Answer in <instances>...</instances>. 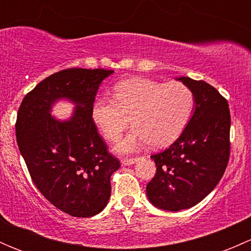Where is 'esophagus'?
<instances>
[{
	"mask_svg": "<svg viewBox=\"0 0 251 251\" xmlns=\"http://www.w3.org/2000/svg\"><path fill=\"white\" fill-rule=\"evenodd\" d=\"M137 160H138V158H123L121 159V164L125 166L133 165V164H135Z\"/></svg>",
	"mask_w": 251,
	"mask_h": 251,
	"instance_id": "1",
	"label": "esophagus"
}]
</instances>
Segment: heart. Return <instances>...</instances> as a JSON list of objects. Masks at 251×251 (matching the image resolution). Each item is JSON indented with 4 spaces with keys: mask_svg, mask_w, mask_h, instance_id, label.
I'll return each mask as SVG.
<instances>
[{
    "mask_svg": "<svg viewBox=\"0 0 251 251\" xmlns=\"http://www.w3.org/2000/svg\"><path fill=\"white\" fill-rule=\"evenodd\" d=\"M193 104L192 91L178 81L127 78L114 87V100H96L92 119L109 141H118L132 120L133 131L116 147L119 151L130 153L144 143L151 148L173 143L186 127Z\"/></svg>",
    "mask_w": 251,
    "mask_h": 251,
    "instance_id": "obj_1",
    "label": "heart"
}]
</instances>
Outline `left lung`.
<instances>
[{
	"label": "left lung",
	"instance_id": "1",
	"mask_svg": "<svg viewBox=\"0 0 251 251\" xmlns=\"http://www.w3.org/2000/svg\"><path fill=\"white\" fill-rule=\"evenodd\" d=\"M177 80L193 93V115L168 149L151 156L156 174L146 188L149 201L168 211L188 209L203 201L224 176L231 148L227 100L203 80Z\"/></svg>",
	"mask_w": 251,
	"mask_h": 251
}]
</instances>
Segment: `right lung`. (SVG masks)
<instances>
[{
    "label": "right lung",
    "instance_id": "obj_1",
    "mask_svg": "<svg viewBox=\"0 0 251 251\" xmlns=\"http://www.w3.org/2000/svg\"><path fill=\"white\" fill-rule=\"evenodd\" d=\"M113 73L82 68L58 72L27 93L18 110V147L35 186L50 204L75 217L95 216L104 209L110 176L120 168L92 119L98 87ZM60 99L75 104L67 121L50 115Z\"/></svg>",
    "mask_w": 251,
    "mask_h": 251
}]
</instances>
